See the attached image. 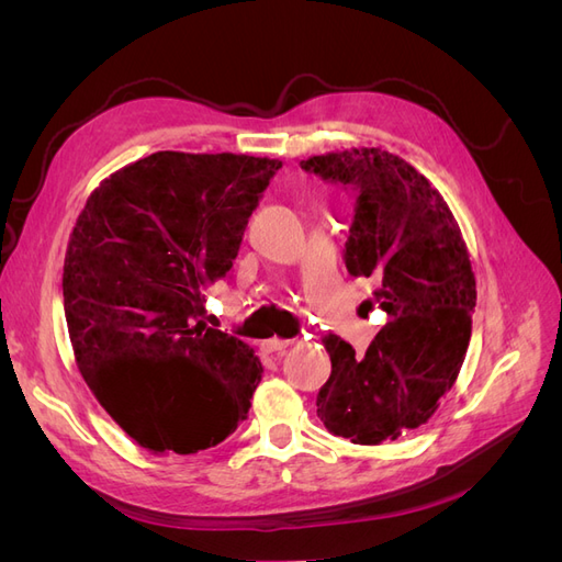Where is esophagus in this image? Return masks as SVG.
<instances>
[{
    "mask_svg": "<svg viewBox=\"0 0 562 562\" xmlns=\"http://www.w3.org/2000/svg\"><path fill=\"white\" fill-rule=\"evenodd\" d=\"M288 345H291V339L271 337V339H265V342H262V351L265 353H283L288 349Z\"/></svg>",
    "mask_w": 562,
    "mask_h": 562,
    "instance_id": "obj_1",
    "label": "esophagus"
}]
</instances>
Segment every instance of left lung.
Here are the masks:
<instances>
[{"label":"left lung","mask_w":562,"mask_h":562,"mask_svg":"<svg viewBox=\"0 0 562 562\" xmlns=\"http://www.w3.org/2000/svg\"><path fill=\"white\" fill-rule=\"evenodd\" d=\"M356 194L345 244L351 277H375L386 326L363 356L328 335L330 378L316 413L335 436L378 446L417 429L452 389L471 337L475 279L443 196L415 168L378 147L300 161Z\"/></svg>","instance_id":"8db88e82"}]
</instances>
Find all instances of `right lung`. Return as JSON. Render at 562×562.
Segmentation results:
<instances>
[{
  "mask_svg": "<svg viewBox=\"0 0 562 562\" xmlns=\"http://www.w3.org/2000/svg\"><path fill=\"white\" fill-rule=\"evenodd\" d=\"M281 161L155 151L100 182L77 217L63 304L89 389L151 452L213 448L246 419L262 363L209 328L203 291L225 279Z\"/></svg>",
  "mask_w": 562,
  "mask_h": 562,
  "instance_id": "right-lung-1",
  "label": "right lung"
}]
</instances>
